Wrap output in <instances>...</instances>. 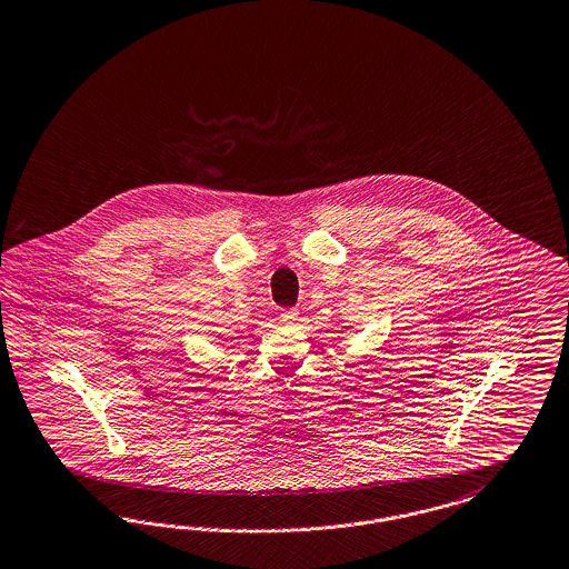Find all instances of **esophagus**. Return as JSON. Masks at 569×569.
I'll return each instance as SVG.
<instances>
[{
    "mask_svg": "<svg viewBox=\"0 0 569 569\" xmlns=\"http://www.w3.org/2000/svg\"><path fill=\"white\" fill-rule=\"evenodd\" d=\"M279 318H281V321H286V323H292L298 318V309H283L279 313Z\"/></svg>",
    "mask_w": 569,
    "mask_h": 569,
    "instance_id": "1",
    "label": "esophagus"
}]
</instances>
